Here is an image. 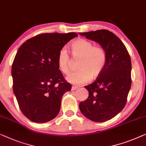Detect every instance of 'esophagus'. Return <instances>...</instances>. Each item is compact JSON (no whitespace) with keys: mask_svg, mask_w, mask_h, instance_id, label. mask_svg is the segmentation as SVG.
Masks as SVG:
<instances>
[{"mask_svg":"<svg viewBox=\"0 0 146 146\" xmlns=\"http://www.w3.org/2000/svg\"><path fill=\"white\" fill-rule=\"evenodd\" d=\"M78 89V87H76V86H72V91H74V90H77Z\"/></svg>","mask_w":146,"mask_h":146,"instance_id":"obj_1","label":"esophagus"}]
</instances>
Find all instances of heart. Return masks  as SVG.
<instances>
[{
  "instance_id": "b5f03b06",
  "label": "heart",
  "mask_w": 146,
  "mask_h": 146,
  "mask_svg": "<svg viewBox=\"0 0 146 146\" xmlns=\"http://www.w3.org/2000/svg\"><path fill=\"white\" fill-rule=\"evenodd\" d=\"M74 58L78 62V70L71 73L66 80L74 85L86 84L102 73L107 63V54L100 46H94L92 41L84 39H78L70 46ZM70 58L65 48H61L57 56V64L60 70L64 74L70 72Z\"/></svg>"
}]
</instances>
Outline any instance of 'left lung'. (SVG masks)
I'll return each instance as SVG.
<instances>
[{"instance_id": "obj_1", "label": "left lung", "mask_w": 146, "mask_h": 146, "mask_svg": "<svg viewBox=\"0 0 146 146\" xmlns=\"http://www.w3.org/2000/svg\"><path fill=\"white\" fill-rule=\"evenodd\" d=\"M79 34L99 43L107 54V63L102 73L94 83L85 86L89 97L80 102V110L92 121H107L123 109L127 101L132 82L130 56L121 40L109 30Z\"/></svg>"}]
</instances>
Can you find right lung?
Listing matches in <instances>:
<instances>
[{
	"label": "right lung",
	"mask_w": 146,
	"mask_h": 146,
	"mask_svg": "<svg viewBox=\"0 0 146 146\" xmlns=\"http://www.w3.org/2000/svg\"><path fill=\"white\" fill-rule=\"evenodd\" d=\"M77 36L43 33L18 48L12 66L13 91L21 111L31 121L43 123L58 115L63 95L72 88L58 68V54Z\"/></svg>",
	"instance_id": "add662e5"
}]
</instances>
